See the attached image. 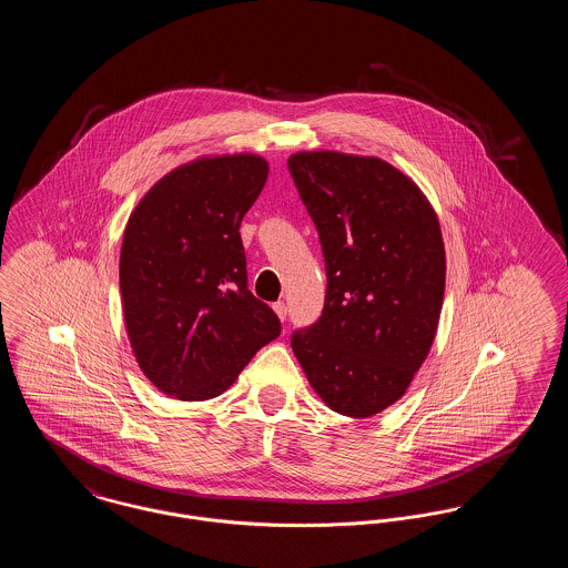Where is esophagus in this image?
I'll return each instance as SVG.
<instances>
[{"instance_id": "34e87169", "label": "esophagus", "mask_w": 568, "mask_h": 568, "mask_svg": "<svg viewBox=\"0 0 568 568\" xmlns=\"http://www.w3.org/2000/svg\"><path fill=\"white\" fill-rule=\"evenodd\" d=\"M272 308H274V313L278 315V320H281V322H285V320H287V306H285V302H274V306H272Z\"/></svg>"}]
</instances>
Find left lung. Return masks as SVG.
Returning a JSON list of instances; mask_svg holds the SVG:
<instances>
[{
    "label": "left lung",
    "mask_w": 568,
    "mask_h": 568,
    "mask_svg": "<svg viewBox=\"0 0 568 568\" xmlns=\"http://www.w3.org/2000/svg\"><path fill=\"white\" fill-rule=\"evenodd\" d=\"M324 251L322 317L292 349L325 405L355 419L403 398L433 347L445 246L419 187L377 158L302 151L287 160Z\"/></svg>",
    "instance_id": "left-lung-1"
}]
</instances>
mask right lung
Returning a JSON list of instances; mask_svg holds the SVG:
<instances>
[{"mask_svg":"<svg viewBox=\"0 0 568 568\" xmlns=\"http://www.w3.org/2000/svg\"><path fill=\"white\" fill-rule=\"evenodd\" d=\"M257 155L179 165L128 221L119 283L138 366L165 396L209 400L281 334L246 285L241 221L264 190Z\"/></svg>","mask_w":568,"mask_h":568,"instance_id":"add662e5","label":"right lung"}]
</instances>
